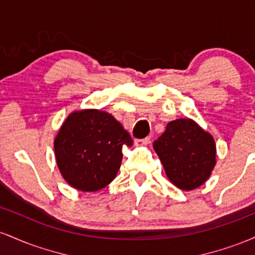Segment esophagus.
<instances>
[{"label":"esophagus","mask_w":255,"mask_h":255,"mask_svg":"<svg viewBox=\"0 0 255 255\" xmlns=\"http://www.w3.org/2000/svg\"><path fill=\"white\" fill-rule=\"evenodd\" d=\"M151 142V137L147 136L145 137V139H141V140H137L136 141V145H142V146H147L148 144Z\"/></svg>","instance_id":"34e87169"}]
</instances>
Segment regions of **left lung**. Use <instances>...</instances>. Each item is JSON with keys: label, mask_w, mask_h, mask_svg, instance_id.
<instances>
[{"label": "left lung", "mask_w": 255, "mask_h": 255, "mask_svg": "<svg viewBox=\"0 0 255 255\" xmlns=\"http://www.w3.org/2000/svg\"><path fill=\"white\" fill-rule=\"evenodd\" d=\"M153 148L169 181L182 191L204 184L217 163L215 139L192 119L169 122Z\"/></svg>", "instance_id": "left-lung-1"}]
</instances>
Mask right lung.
<instances>
[{
  "label": "right lung",
  "instance_id": "1",
  "mask_svg": "<svg viewBox=\"0 0 255 255\" xmlns=\"http://www.w3.org/2000/svg\"><path fill=\"white\" fill-rule=\"evenodd\" d=\"M124 145L130 147L133 140L111 114L98 109L73 111L54 140L58 170L73 188L97 192L118 175Z\"/></svg>",
  "mask_w": 255,
  "mask_h": 255
}]
</instances>
